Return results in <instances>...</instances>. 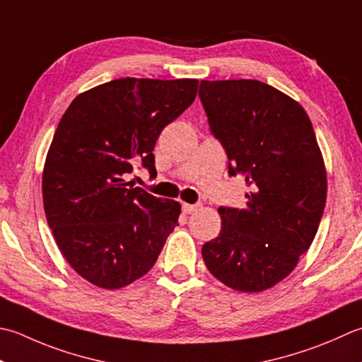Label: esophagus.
I'll list each match as a JSON object with an SVG mask.
<instances>
[{
  "label": "esophagus",
  "mask_w": 362,
  "mask_h": 362,
  "mask_svg": "<svg viewBox=\"0 0 362 362\" xmlns=\"http://www.w3.org/2000/svg\"><path fill=\"white\" fill-rule=\"evenodd\" d=\"M197 207H199V205H197V204H187V202H183V204H182V210H183V214H187V215L193 214V211H196V210H197Z\"/></svg>",
  "instance_id": "esophagus-1"
}]
</instances>
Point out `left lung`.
Masks as SVG:
<instances>
[{"instance_id": "obj_1", "label": "left lung", "mask_w": 362, "mask_h": 362, "mask_svg": "<svg viewBox=\"0 0 362 362\" xmlns=\"http://www.w3.org/2000/svg\"><path fill=\"white\" fill-rule=\"evenodd\" d=\"M210 132L229 175L251 188L246 207H219V235L202 246L209 272L240 292H262L309 250L327 202V171L303 106L257 80L201 81Z\"/></svg>"}]
</instances>
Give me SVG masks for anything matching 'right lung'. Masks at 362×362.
I'll use <instances>...</instances> for the list:
<instances>
[{
	"label": "right lung",
	"instance_id": "1",
	"mask_svg": "<svg viewBox=\"0 0 362 362\" xmlns=\"http://www.w3.org/2000/svg\"><path fill=\"white\" fill-rule=\"evenodd\" d=\"M197 80L119 78L78 95L47 155L42 194L48 226L74 270L102 288H120L157 262L179 226L180 204L127 177L155 171L161 130L194 102Z\"/></svg>",
	"mask_w": 362,
	"mask_h": 362
}]
</instances>
